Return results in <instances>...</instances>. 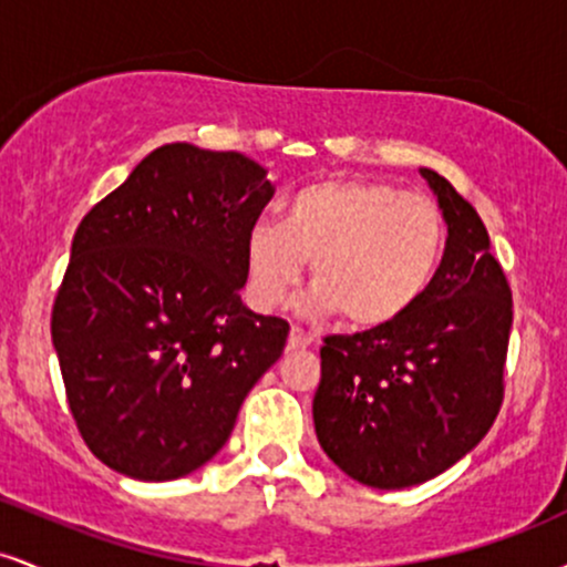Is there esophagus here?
<instances>
[{"label":"esophagus","instance_id":"obj_1","mask_svg":"<svg viewBox=\"0 0 567 567\" xmlns=\"http://www.w3.org/2000/svg\"><path fill=\"white\" fill-rule=\"evenodd\" d=\"M311 341H315V338H311V333H306L303 328L292 324L290 336H288V349H306Z\"/></svg>","mask_w":567,"mask_h":567}]
</instances>
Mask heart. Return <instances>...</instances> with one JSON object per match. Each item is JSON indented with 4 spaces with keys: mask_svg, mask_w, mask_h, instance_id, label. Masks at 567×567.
<instances>
[{
    "mask_svg": "<svg viewBox=\"0 0 567 567\" xmlns=\"http://www.w3.org/2000/svg\"><path fill=\"white\" fill-rule=\"evenodd\" d=\"M445 239V216L429 197L379 181H317L285 202L282 226L247 231V296L256 309H277L311 261V309L338 311L351 328H386L432 288Z\"/></svg>",
    "mask_w": 567,
    "mask_h": 567,
    "instance_id": "heart-1",
    "label": "heart"
}]
</instances>
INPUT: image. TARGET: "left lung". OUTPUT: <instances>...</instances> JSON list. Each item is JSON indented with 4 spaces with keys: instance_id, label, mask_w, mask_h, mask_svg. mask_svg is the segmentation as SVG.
Returning <instances> with one entry per match:
<instances>
[{
    "instance_id": "left-lung-1",
    "label": "left lung",
    "mask_w": 567,
    "mask_h": 567,
    "mask_svg": "<svg viewBox=\"0 0 567 567\" xmlns=\"http://www.w3.org/2000/svg\"><path fill=\"white\" fill-rule=\"evenodd\" d=\"M447 224L432 288L386 328L328 336L315 394L322 451L357 483H426L485 437L504 402L512 288L477 210L424 167Z\"/></svg>"
}]
</instances>
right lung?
I'll use <instances>...</instances> for the list:
<instances>
[{"mask_svg": "<svg viewBox=\"0 0 567 567\" xmlns=\"http://www.w3.org/2000/svg\"><path fill=\"white\" fill-rule=\"evenodd\" d=\"M271 197L256 159L167 143L82 218L50 330L74 424L114 472L199 470L282 354L290 324L239 298Z\"/></svg>", "mask_w": 567, "mask_h": 567, "instance_id": "obj_1", "label": "right lung"}]
</instances>
